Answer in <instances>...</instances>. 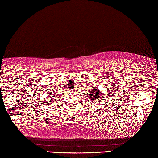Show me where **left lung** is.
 Segmentation results:
<instances>
[{
  "label": "left lung",
  "instance_id": "obj_1",
  "mask_svg": "<svg viewBox=\"0 0 158 158\" xmlns=\"http://www.w3.org/2000/svg\"><path fill=\"white\" fill-rule=\"evenodd\" d=\"M89 93H90V94H89V97H90L89 99H91L92 101H94V102H96V100H98L99 97L103 98V94L100 93V91L98 89L94 88L91 91H89Z\"/></svg>",
  "mask_w": 158,
  "mask_h": 158
}]
</instances>
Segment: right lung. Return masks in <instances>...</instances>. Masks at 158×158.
Wrapping results in <instances>:
<instances>
[{
  "mask_svg": "<svg viewBox=\"0 0 158 158\" xmlns=\"http://www.w3.org/2000/svg\"><path fill=\"white\" fill-rule=\"evenodd\" d=\"M53 99V98H51V96L49 95V94H48V96L47 97V99ZM51 100V99H50ZM50 102H52V101H50Z\"/></svg>",
  "mask_w": 158,
  "mask_h": 158,
  "instance_id": "obj_1",
  "label": "right lung"
}]
</instances>
